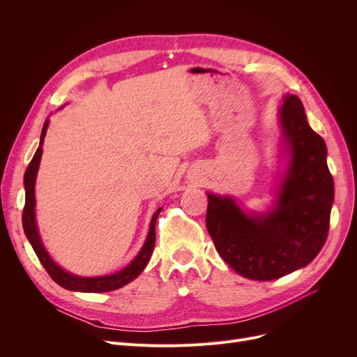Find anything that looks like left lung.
<instances>
[{
    "mask_svg": "<svg viewBox=\"0 0 357 357\" xmlns=\"http://www.w3.org/2000/svg\"><path fill=\"white\" fill-rule=\"evenodd\" d=\"M291 163L276 208L265 217L243 213L229 197L208 194L207 229L222 260L255 280L282 278L320 253L330 229L334 182L327 147L310 127L301 100L287 96L280 108Z\"/></svg>",
    "mask_w": 357,
    "mask_h": 357,
    "instance_id": "1",
    "label": "left lung"
}]
</instances>
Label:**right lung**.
<instances>
[{
    "label": "right lung",
    "instance_id": "right-lung-1",
    "mask_svg": "<svg viewBox=\"0 0 357 357\" xmlns=\"http://www.w3.org/2000/svg\"><path fill=\"white\" fill-rule=\"evenodd\" d=\"M47 120L42 128V136H40V144L37 147L36 153L29 163L26 174H24V188H26V204L23 208V229L24 233L30 241V245L36 253V256L39 257L40 264L49 273V276L54 280L56 284L63 287L65 289L69 291H79V292H107V291H116L124 285H127L131 280L136 279L146 265L149 264V259L153 253L155 249V241H156V220L162 208L156 210V213L152 217V221H150V230L147 240L144 243L143 249L140 253L136 256V259L131 261L128 266H126L123 271L114 273V275H108V276H100V278H82V276H75L63 269H61L54 261L49 257L47 252L45 250L39 233H37L36 227V221H34V182H36V175H37V169H39L40 158H42V144L45 140L46 135V128H47Z\"/></svg>",
    "mask_w": 357,
    "mask_h": 357
}]
</instances>
